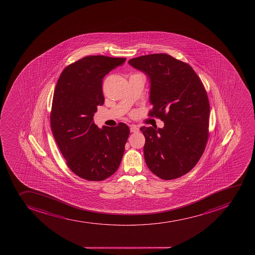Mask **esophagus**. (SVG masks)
Here are the masks:
<instances>
[{
    "label": "esophagus",
    "mask_w": 255,
    "mask_h": 255,
    "mask_svg": "<svg viewBox=\"0 0 255 255\" xmlns=\"http://www.w3.org/2000/svg\"><path fill=\"white\" fill-rule=\"evenodd\" d=\"M130 132L131 133H136V132H139V128L135 126H130Z\"/></svg>",
    "instance_id": "1"
}]
</instances>
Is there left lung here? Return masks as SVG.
<instances>
[{"label": "left lung", "mask_w": 255, "mask_h": 255, "mask_svg": "<svg viewBox=\"0 0 255 255\" xmlns=\"http://www.w3.org/2000/svg\"><path fill=\"white\" fill-rule=\"evenodd\" d=\"M129 64L150 79L148 116L164 121L163 129L141 127L149 170L164 180L189 173L201 158L209 139L206 90L189 64L168 54L130 59Z\"/></svg>", "instance_id": "1"}]
</instances>
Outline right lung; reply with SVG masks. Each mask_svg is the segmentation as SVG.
I'll return each instance as SVG.
<instances>
[{
  "instance_id": "add662e5",
  "label": "right lung",
  "mask_w": 255,
  "mask_h": 255,
  "mask_svg": "<svg viewBox=\"0 0 255 255\" xmlns=\"http://www.w3.org/2000/svg\"><path fill=\"white\" fill-rule=\"evenodd\" d=\"M123 57L88 56L64 69L54 91L51 131L66 164L89 181H101L117 170L129 128L125 123L99 129L94 114L104 104V76L121 66Z\"/></svg>"
}]
</instances>
